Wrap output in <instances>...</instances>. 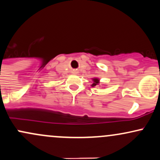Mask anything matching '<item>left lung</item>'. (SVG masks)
Wrapping results in <instances>:
<instances>
[{
  "label": "left lung",
  "mask_w": 160,
  "mask_h": 160,
  "mask_svg": "<svg viewBox=\"0 0 160 160\" xmlns=\"http://www.w3.org/2000/svg\"><path fill=\"white\" fill-rule=\"evenodd\" d=\"M99 83V80L98 78H94L93 79V83L92 85V86H95L96 85H98V84Z\"/></svg>",
  "instance_id": "obj_1"
}]
</instances>
